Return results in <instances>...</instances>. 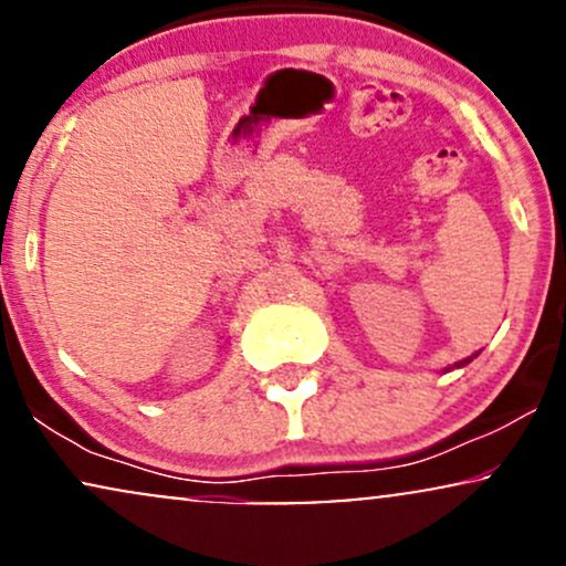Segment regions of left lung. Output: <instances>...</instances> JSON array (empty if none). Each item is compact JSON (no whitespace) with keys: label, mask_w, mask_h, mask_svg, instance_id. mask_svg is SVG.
I'll list each match as a JSON object with an SVG mask.
<instances>
[{"label":"left lung","mask_w":566,"mask_h":566,"mask_svg":"<svg viewBox=\"0 0 566 566\" xmlns=\"http://www.w3.org/2000/svg\"><path fill=\"white\" fill-rule=\"evenodd\" d=\"M476 356H479V354H473V356H469V359H463V361H458V365H454V367H465V365H469V361H471V359H476Z\"/></svg>","instance_id":"left-lung-1"}]
</instances>
